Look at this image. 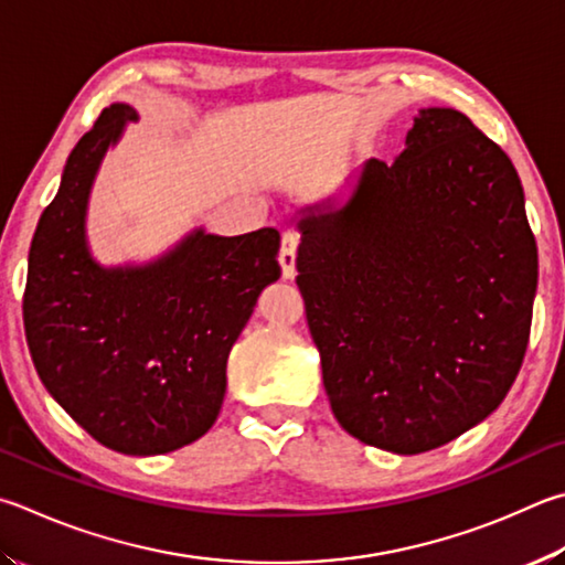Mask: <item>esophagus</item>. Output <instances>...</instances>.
<instances>
[{"label": "esophagus", "instance_id": "34e87169", "mask_svg": "<svg viewBox=\"0 0 565 565\" xmlns=\"http://www.w3.org/2000/svg\"><path fill=\"white\" fill-rule=\"evenodd\" d=\"M296 247H299V239L296 234L284 232L281 234V249H279V264L284 279H294L296 274Z\"/></svg>", "mask_w": 565, "mask_h": 565}]
</instances>
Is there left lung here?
Wrapping results in <instances>:
<instances>
[{
    "label": "left lung",
    "instance_id": "8db88e82",
    "mask_svg": "<svg viewBox=\"0 0 565 565\" xmlns=\"http://www.w3.org/2000/svg\"><path fill=\"white\" fill-rule=\"evenodd\" d=\"M341 210L299 222L296 284L348 435L395 455L489 417L524 363L539 281L516 168L465 113L425 108Z\"/></svg>",
    "mask_w": 565,
    "mask_h": 565
}]
</instances>
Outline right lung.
<instances>
[{
	"mask_svg": "<svg viewBox=\"0 0 565 565\" xmlns=\"http://www.w3.org/2000/svg\"><path fill=\"white\" fill-rule=\"evenodd\" d=\"M136 110H100L41 212L22 299L29 353L56 403L108 449L166 455L214 425L227 358L264 286L281 276L279 232L198 230L148 266L104 269L86 247L100 158Z\"/></svg>",
	"mask_w": 565,
	"mask_h": 565,
	"instance_id": "add662e5",
	"label": "right lung"
}]
</instances>
